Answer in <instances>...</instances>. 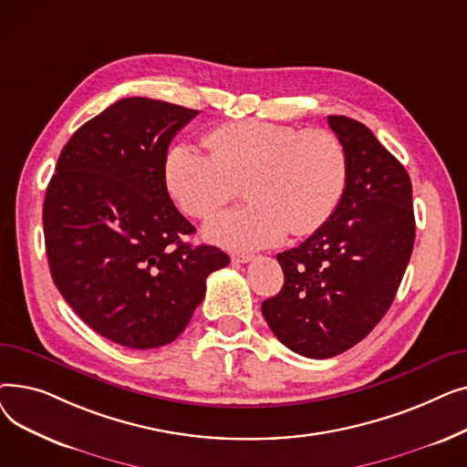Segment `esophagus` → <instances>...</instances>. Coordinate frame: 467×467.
Returning <instances> with one entry per match:
<instances>
[{
  "instance_id": "34e87169",
  "label": "esophagus",
  "mask_w": 467,
  "mask_h": 467,
  "mask_svg": "<svg viewBox=\"0 0 467 467\" xmlns=\"http://www.w3.org/2000/svg\"><path fill=\"white\" fill-rule=\"evenodd\" d=\"M254 254H233L231 255V259L233 261H236V263H250V261H254Z\"/></svg>"
}]
</instances>
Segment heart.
I'll return each instance as SVG.
<instances>
[{"instance_id": "heart-1", "label": "heart", "mask_w": 467, "mask_h": 467, "mask_svg": "<svg viewBox=\"0 0 467 467\" xmlns=\"http://www.w3.org/2000/svg\"><path fill=\"white\" fill-rule=\"evenodd\" d=\"M208 151L170 147L164 180L178 206L206 219L246 185L248 206L212 217L204 236L221 248L254 252L285 234H310L338 206L348 180L340 140L326 129L299 130L268 120H231L206 134Z\"/></svg>"}]
</instances>
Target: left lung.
I'll return each instance as SVG.
<instances>
[{"label":"left lung","instance_id":"1","mask_svg":"<svg viewBox=\"0 0 467 467\" xmlns=\"http://www.w3.org/2000/svg\"><path fill=\"white\" fill-rule=\"evenodd\" d=\"M348 159L331 217L278 254L284 287L263 301L268 327L296 354L327 359L373 331L394 303L414 244L412 185L403 164L363 122L329 115Z\"/></svg>","mask_w":467,"mask_h":467}]
</instances>
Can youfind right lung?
<instances>
[{
  "label": "right lung",
  "instance_id": "add662e5",
  "mask_svg": "<svg viewBox=\"0 0 467 467\" xmlns=\"http://www.w3.org/2000/svg\"><path fill=\"white\" fill-rule=\"evenodd\" d=\"M199 111L122 98L69 138L43 204L51 276L81 320L120 347L147 350L182 335L229 265L171 202L168 145Z\"/></svg>",
  "mask_w": 467,
  "mask_h": 467
}]
</instances>
